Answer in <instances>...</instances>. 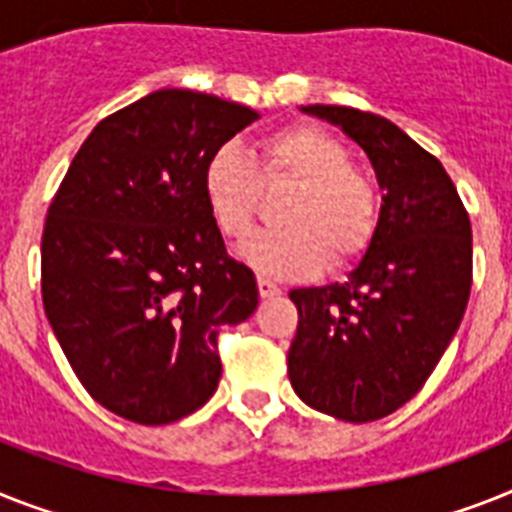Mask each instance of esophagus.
Segmentation results:
<instances>
[{
	"instance_id": "obj_1",
	"label": "esophagus",
	"mask_w": 512,
	"mask_h": 512,
	"mask_svg": "<svg viewBox=\"0 0 512 512\" xmlns=\"http://www.w3.org/2000/svg\"><path fill=\"white\" fill-rule=\"evenodd\" d=\"M256 285H259V295H261V298H274V295L282 293L280 287L274 285L272 280H266V277H259V280H256Z\"/></svg>"
}]
</instances>
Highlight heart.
<instances>
[{
	"instance_id": "b5f03b06",
	"label": "heart",
	"mask_w": 512,
	"mask_h": 512,
	"mask_svg": "<svg viewBox=\"0 0 512 512\" xmlns=\"http://www.w3.org/2000/svg\"><path fill=\"white\" fill-rule=\"evenodd\" d=\"M259 159L225 143L211 151L201 190L219 232L246 238L259 214L261 193L295 183L280 209L285 227L261 230L240 246V259L274 277H308L327 261L340 269L369 248L377 230V190L350 164L348 146L316 125H290L264 135Z\"/></svg>"
}]
</instances>
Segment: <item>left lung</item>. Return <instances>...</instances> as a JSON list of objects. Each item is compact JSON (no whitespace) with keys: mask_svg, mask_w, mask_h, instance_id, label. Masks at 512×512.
Returning a JSON list of instances; mask_svg holds the SVG:
<instances>
[{"mask_svg":"<svg viewBox=\"0 0 512 512\" xmlns=\"http://www.w3.org/2000/svg\"><path fill=\"white\" fill-rule=\"evenodd\" d=\"M366 151L384 190L377 230L348 282L301 287L287 353L295 395L314 411L366 424L416 395L466 314L471 222L453 180L395 122L311 104Z\"/></svg>","mask_w":512,"mask_h":512,"instance_id":"obj_1","label":"left lung"}]
</instances>
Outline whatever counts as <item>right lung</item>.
<instances>
[{
  "instance_id": "1",
  "label": "right lung",
  "mask_w": 512,
  "mask_h": 512,
  "mask_svg": "<svg viewBox=\"0 0 512 512\" xmlns=\"http://www.w3.org/2000/svg\"><path fill=\"white\" fill-rule=\"evenodd\" d=\"M259 120L251 107L162 88L91 130L41 238V295L67 361L107 411L159 426L217 392L222 324L259 306L201 190L211 151Z\"/></svg>"
}]
</instances>
